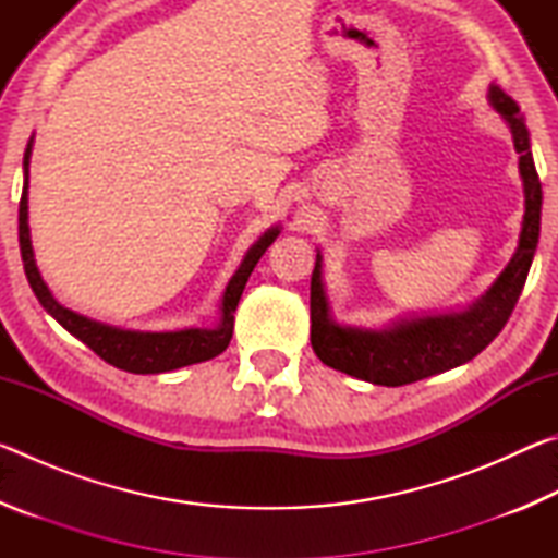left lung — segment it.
<instances>
[{
    "label": "left lung",
    "mask_w": 558,
    "mask_h": 558,
    "mask_svg": "<svg viewBox=\"0 0 558 558\" xmlns=\"http://www.w3.org/2000/svg\"><path fill=\"white\" fill-rule=\"evenodd\" d=\"M493 106L512 132L524 186L522 231L505 270L472 305L450 313L413 315L384 327H352L332 317L323 280V253L317 251L310 282V342L323 364L379 386H403L468 364L502 332L532 268L542 226V182L536 174L532 143L517 102L499 86L487 90Z\"/></svg>",
    "instance_id": "left-lung-1"
}]
</instances>
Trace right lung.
I'll return each instance as SVG.
<instances>
[{"label":"right lung","instance_id":"right-lung-1","mask_svg":"<svg viewBox=\"0 0 558 558\" xmlns=\"http://www.w3.org/2000/svg\"><path fill=\"white\" fill-rule=\"evenodd\" d=\"M32 147L34 135L29 137V145H26L24 153V189L22 202H19V248H22L26 280H29L34 295L41 302L46 313H49L63 329H69L75 339H81L83 344L90 347L100 359H106L108 364L130 374H165L219 356L223 349L229 347L233 337V313L235 307H239L245 282H248L251 272L256 268L263 253L268 251V245L280 235V226H270V229L245 251L241 266L235 268L229 286H226L221 295L219 323H216V327H184L172 329V332H143V329H125L100 323V319H90L86 315H78L73 313V310L63 307L61 302L53 298V292L41 278L39 266H36L29 231Z\"/></svg>","mask_w":558,"mask_h":558}]
</instances>
